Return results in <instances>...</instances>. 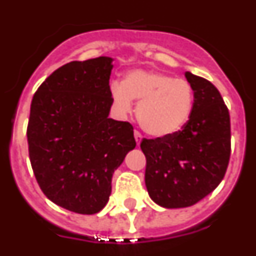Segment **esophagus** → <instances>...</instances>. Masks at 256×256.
Returning a JSON list of instances; mask_svg holds the SVG:
<instances>
[{"instance_id":"34e87169","label":"esophagus","mask_w":256,"mask_h":256,"mask_svg":"<svg viewBox=\"0 0 256 256\" xmlns=\"http://www.w3.org/2000/svg\"><path fill=\"white\" fill-rule=\"evenodd\" d=\"M134 140H136V142H137V144L140 146V144H141V140H142V136L138 130H134Z\"/></svg>"}]
</instances>
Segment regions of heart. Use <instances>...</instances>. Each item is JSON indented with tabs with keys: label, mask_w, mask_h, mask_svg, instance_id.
Here are the masks:
<instances>
[{
	"label": "heart",
	"mask_w": 256,
	"mask_h": 256,
	"mask_svg": "<svg viewBox=\"0 0 256 256\" xmlns=\"http://www.w3.org/2000/svg\"><path fill=\"white\" fill-rule=\"evenodd\" d=\"M110 94L122 115L130 114L133 100L138 101L140 126L158 138L180 132L188 122L194 108V90L186 79L154 70H130L123 83L110 84Z\"/></svg>",
	"instance_id": "obj_1"
}]
</instances>
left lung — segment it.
<instances>
[{
    "label": "left lung",
    "mask_w": 256,
    "mask_h": 256,
    "mask_svg": "<svg viewBox=\"0 0 256 256\" xmlns=\"http://www.w3.org/2000/svg\"><path fill=\"white\" fill-rule=\"evenodd\" d=\"M194 108L176 134L141 142L146 156L144 183L156 204L166 209L196 204L216 188L230 155V112L209 80L186 72Z\"/></svg>",
    "instance_id": "8db88e82"
}]
</instances>
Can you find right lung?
I'll use <instances>...</instances> for the list:
<instances>
[{"label": "right lung", "mask_w": 256, "mask_h": 256, "mask_svg": "<svg viewBox=\"0 0 256 256\" xmlns=\"http://www.w3.org/2000/svg\"><path fill=\"white\" fill-rule=\"evenodd\" d=\"M112 58L72 61L38 87L29 115V159L44 195L78 214H96L112 173L136 148L133 126L108 118Z\"/></svg>", "instance_id": "add662e5"}]
</instances>
